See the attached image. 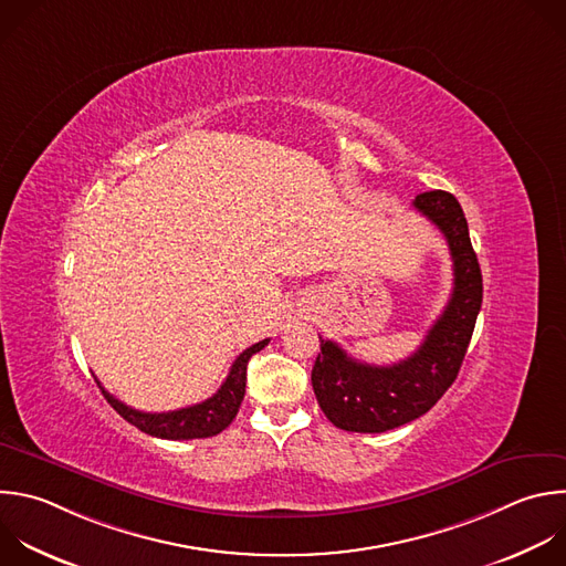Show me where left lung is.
<instances>
[{
  "label": "left lung",
  "instance_id": "left-lung-1",
  "mask_svg": "<svg viewBox=\"0 0 566 566\" xmlns=\"http://www.w3.org/2000/svg\"><path fill=\"white\" fill-rule=\"evenodd\" d=\"M413 207L447 238L453 293L420 348L391 366L350 357L319 337L311 382L324 416L344 431L385 433L424 416L455 382L482 306V273L460 202L447 191L420 193Z\"/></svg>",
  "mask_w": 566,
  "mask_h": 566
}]
</instances>
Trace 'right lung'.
<instances>
[{
	"label": "right lung",
	"mask_w": 566,
	"mask_h": 566,
	"mask_svg": "<svg viewBox=\"0 0 566 566\" xmlns=\"http://www.w3.org/2000/svg\"><path fill=\"white\" fill-rule=\"evenodd\" d=\"M269 344V339H262L253 346H249L247 350H242L238 355V359L233 361L224 385L218 389V394L200 405L186 407V409H177V411H168V413H144L137 409L126 407L124 402H119L115 396H111L108 391H104V387L99 385L104 398L108 400V405L133 427H137L139 431L153 436V438H161V440H196V438H211L222 433L233 418L240 411V405L244 400V391H247V366L249 359L262 350Z\"/></svg>",
	"instance_id": "obj_1"
}]
</instances>
